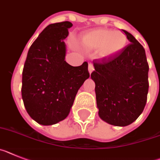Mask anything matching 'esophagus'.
I'll return each instance as SVG.
<instances>
[{"instance_id":"obj_1","label":"esophagus","mask_w":160,"mask_h":160,"mask_svg":"<svg viewBox=\"0 0 160 160\" xmlns=\"http://www.w3.org/2000/svg\"><path fill=\"white\" fill-rule=\"evenodd\" d=\"M88 72H89L90 74H91L92 72H93V70H94V67H93V65L92 64V63H89V64H88Z\"/></svg>"}]
</instances>
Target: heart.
Returning <instances> with one entry per match:
<instances>
[{"label":"heart","mask_w":160,"mask_h":160,"mask_svg":"<svg viewBox=\"0 0 160 160\" xmlns=\"http://www.w3.org/2000/svg\"><path fill=\"white\" fill-rule=\"evenodd\" d=\"M127 38L122 31L108 29H97L81 37V42L90 49H99L102 58H109L118 54L126 47Z\"/></svg>","instance_id":"1"}]
</instances>
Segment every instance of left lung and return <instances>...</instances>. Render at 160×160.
Returning a JSON list of instances; mask_svg holds the SVG:
<instances>
[{
  "label": "left lung",
  "instance_id": "left-lung-1",
  "mask_svg": "<svg viewBox=\"0 0 160 160\" xmlns=\"http://www.w3.org/2000/svg\"><path fill=\"white\" fill-rule=\"evenodd\" d=\"M130 43L118 54L93 60L99 117L116 126H126L140 116L147 103L149 66L143 47L134 36L122 30Z\"/></svg>",
  "mask_w": 160,
  "mask_h": 160
}]
</instances>
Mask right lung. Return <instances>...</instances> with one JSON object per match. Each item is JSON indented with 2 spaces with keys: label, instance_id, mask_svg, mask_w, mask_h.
Returning a JSON list of instances; mask_svg holds the SVG:
<instances>
[{
  "label": "right lung",
  "instance_id": "obj_1",
  "mask_svg": "<svg viewBox=\"0 0 160 160\" xmlns=\"http://www.w3.org/2000/svg\"><path fill=\"white\" fill-rule=\"evenodd\" d=\"M70 22L47 26L29 49L22 72L25 108L38 124L51 126L68 116L80 88L89 77L88 63L71 66L65 61Z\"/></svg>",
  "mask_w": 160,
  "mask_h": 160
}]
</instances>
